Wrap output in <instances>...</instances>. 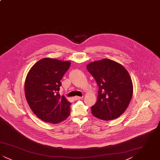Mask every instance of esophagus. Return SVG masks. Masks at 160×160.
<instances>
[{"instance_id": "esophagus-1", "label": "esophagus", "mask_w": 160, "mask_h": 160, "mask_svg": "<svg viewBox=\"0 0 160 160\" xmlns=\"http://www.w3.org/2000/svg\"><path fill=\"white\" fill-rule=\"evenodd\" d=\"M83 97H74L73 98L74 99H76V100H78V99H82Z\"/></svg>"}]
</instances>
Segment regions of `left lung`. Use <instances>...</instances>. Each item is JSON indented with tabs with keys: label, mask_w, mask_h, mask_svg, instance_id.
<instances>
[{
	"label": "left lung",
	"mask_w": 160,
	"mask_h": 160,
	"mask_svg": "<svg viewBox=\"0 0 160 160\" xmlns=\"http://www.w3.org/2000/svg\"><path fill=\"white\" fill-rule=\"evenodd\" d=\"M86 68L99 88L97 101L91 107L92 114L104 121L119 118L132 96L133 85L128 72L121 64L108 59L91 62Z\"/></svg>",
	"instance_id": "left-lung-1"
}]
</instances>
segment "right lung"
<instances>
[{"label": "right lung", "instance_id": "1", "mask_svg": "<svg viewBox=\"0 0 160 160\" xmlns=\"http://www.w3.org/2000/svg\"><path fill=\"white\" fill-rule=\"evenodd\" d=\"M70 65L69 61L46 58L35 63L27 74L26 99L34 114L44 122L59 123L70 114L71 103L58 93L61 79Z\"/></svg>", "mask_w": 160, "mask_h": 160}]
</instances>
